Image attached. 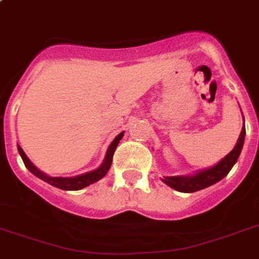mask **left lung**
Listing matches in <instances>:
<instances>
[{
    "label": "left lung",
    "instance_id": "left-lung-1",
    "mask_svg": "<svg viewBox=\"0 0 259 259\" xmlns=\"http://www.w3.org/2000/svg\"><path fill=\"white\" fill-rule=\"evenodd\" d=\"M245 136H246V129L245 123L242 127L241 136L238 138V142L235 148L226 156L222 161H219L217 165L211 166L208 169L199 170L197 173L192 175V176H168L164 177L162 181L168 184L170 188L176 189L179 192L184 193H191L204 189L209 185L215 184L219 180H222L223 177L227 176V173L231 170L234 164L237 162L241 150L243 148V142H245Z\"/></svg>",
    "mask_w": 259,
    "mask_h": 259
}]
</instances>
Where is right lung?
Segmentation results:
<instances>
[{
	"label": "right lung",
	"instance_id": "right-lung-1",
	"mask_svg": "<svg viewBox=\"0 0 259 259\" xmlns=\"http://www.w3.org/2000/svg\"><path fill=\"white\" fill-rule=\"evenodd\" d=\"M123 137V132L119 133L117 137L114 138V141L110 144L109 149H107V153H106L105 161L102 162V165L95 170H91V172H87L84 175H80V176H75V177H51L46 173H42L41 170H38L36 166L30 162V160L26 157V154L24 153V150L21 149V146L18 145V153L21 156L22 161L25 164V166L29 169V172H32L34 176H37L38 179H41L48 184L54 185L56 188L64 189V191H78V189H82L84 187H89L90 184H93L95 181L101 180L102 177L106 176V173L109 172L110 165L113 162V156L114 152L117 149L118 144L121 141V138Z\"/></svg>",
	"mask_w": 259,
	"mask_h": 259
}]
</instances>
